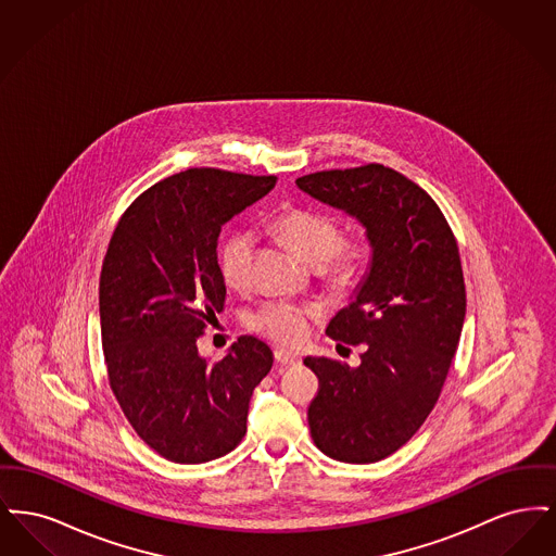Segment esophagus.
Here are the masks:
<instances>
[{
	"label": "esophagus",
	"instance_id": "34e87169",
	"mask_svg": "<svg viewBox=\"0 0 556 556\" xmlns=\"http://www.w3.org/2000/svg\"><path fill=\"white\" fill-rule=\"evenodd\" d=\"M275 361L281 367H293V365L300 363V358L293 352H288V350H275Z\"/></svg>",
	"mask_w": 556,
	"mask_h": 556
}]
</instances>
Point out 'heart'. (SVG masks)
I'll use <instances>...</instances> for the list:
<instances>
[{
  "instance_id": "obj_1",
  "label": "heart",
  "mask_w": 556,
  "mask_h": 556,
  "mask_svg": "<svg viewBox=\"0 0 556 556\" xmlns=\"http://www.w3.org/2000/svg\"><path fill=\"white\" fill-rule=\"evenodd\" d=\"M275 231L308 263L333 290L344 291L356 281L369 256L365 239L342 241L340 223L323 212L291 208L275 220ZM256 236L250 229L227 233L218 245V270L227 286L241 288L250 279ZM315 311L288 300H268L252 311L245 323L279 344H300L308 333Z\"/></svg>"
}]
</instances>
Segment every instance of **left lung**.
<instances>
[{"mask_svg":"<svg viewBox=\"0 0 556 556\" xmlns=\"http://www.w3.org/2000/svg\"><path fill=\"white\" fill-rule=\"evenodd\" d=\"M365 227L369 268L327 336L363 344L358 367L306 356L318 394L311 435L342 463H375L404 446L433 410L458 348L467 295L456 239L438 204L383 164L295 179Z\"/></svg>","mask_w":556,"mask_h":556,"instance_id":"obj_1","label":"left lung"}]
</instances>
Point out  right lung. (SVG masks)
Segmentation results:
<instances>
[{
    "label": "right lung",
    "instance_id": "obj_1",
    "mask_svg": "<svg viewBox=\"0 0 556 556\" xmlns=\"http://www.w3.org/2000/svg\"><path fill=\"white\" fill-rule=\"evenodd\" d=\"M277 177L189 168L141 193L118 220L100 275L108 379L137 435L173 463H206L245 433L254 388L273 352L243 336L218 361L198 352L225 308L220 227Z\"/></svg>",
    "mask_w": 556,
    "mask_h": 556
}]
</instances>
